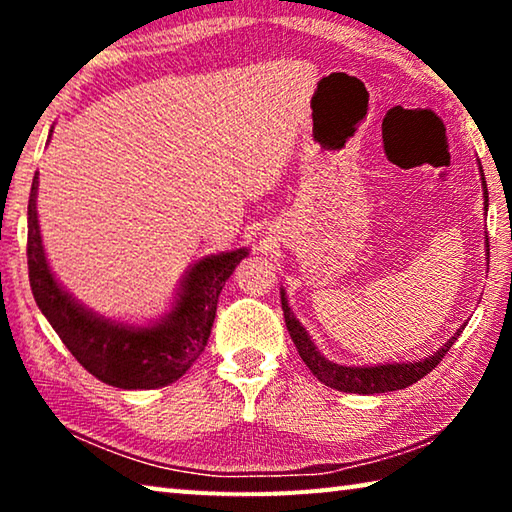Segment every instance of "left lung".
Wrapping results in <instances>:
<instances>
[{"mask_svg":"<svg viewBox=\"0 0 512 512\" xmlns=\"http://www.w3.org/2000/svg\"><path fill=\"white\" fill-rule=\"evenodd\" d=\"M483 194H485V212H488V189H485V180H483ZM282 311H284V323H287L291 339L296 343L300 359L307 363V368L314 372V377L318 381H323L325 386L336 388V391L359 393V395L402 391V388L415 384V381L422 379L424 375H429V372L443 361V357L456 343L463 329V327L458 329L443 348L433 352L427 359H420L413 363H386V366H339V363L327 361L323 354L316 350V345L311 343L305 327H302L298 323V318L293 316L284 291H282Z\"/></svg>","mask_w":512,"mask_h":512,"instance_id":"left-lung-1","label":"left lung"}]
</instances>
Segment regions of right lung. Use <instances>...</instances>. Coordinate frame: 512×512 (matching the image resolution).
Instances as JSON below:
<instances>
[{
  "label": "right lung",
  "instance_id": "add662e5",
  "mask_svg": "<svg viewBox=\"0 0 512 512\" xmlns=\"http://www.w3.org/2000/svg\"><path fill=\"white\" fill-rule=\"evenodd\" d=\"M36 198L38 171L29 196V282L40 311L74 359L103 384L126 391L162 388L183 377L203 354L221 289L248 250H230L196 262L180 284L176 305L158 323L146 327L115 323L79 305L49 271Z\"/></svg>",
  "mask_w": 512,
  "mask_h": 512
}]
</instances>
